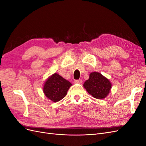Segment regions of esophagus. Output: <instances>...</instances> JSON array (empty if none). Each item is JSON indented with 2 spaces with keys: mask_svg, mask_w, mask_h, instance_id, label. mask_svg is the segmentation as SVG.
I'll list each match as a JSON object with an SVG mask.
<instances>
[{
  "mask_svg": "<svg viewBox=\"0 0 146 146\" xmlns=\"http://www.w3.org/2000/svg\"><path fill=\"white\" fill-rule=\"evenodd\" d=\"M74 82L76 83H82V80H81V79H79V80H75Z\"/></svg>",
  "mask_w": 146,
  "mask_h": 146,
  "instance_id": "esophagus-1",
  "label": "esophagus"
}]
</instances>
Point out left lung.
<instances>
[{
  "label": "left lung",
  "instance_id": "8db88e82",
  "mask_svg": "<svg viewBox=\"0 0 146 146\" xmlns=\"http://www.w3.org/2000/svg\"><path fill=\"white\" fill-rule=\"evenodd\" d=\"M83 86L93 98L103 99L111 90V83L100 73L93 72L90 74L89 79L84 83Z\"/></svg>",
  "mask_w": 146,
  "mask_h": 146
}]
</instances>
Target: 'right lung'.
<instances>
[{"label":"right lung","mask_w":146,"mask_h":146,"mask_svg":"<svg viewBox=\"0 0 146 146\" xmlns=\"http://www.w3.org/2000/svg\"><path fill=\"white\" fill-rule=\"evenodd\" d=\"M71 86L72 84L69 81L55 73L45 82L43 92L48 99L57 102L64 98Z\"/></svg>","instance_id":"right-lung-1"}]
</instances>
